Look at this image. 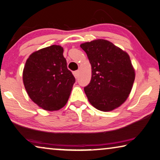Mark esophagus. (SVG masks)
<instances>
[{"label":"esophagus","instance_id":"obj_1","mask_svg":"<svg viewBox=\"0 0 160 160\" xmlns=\"http://www.w3.org/2000/svg\"><path fill=\"white\" fill-rule=\"evenodd\" d=\"M73 75L75 77V78H78V76H79V71L76 70L75 72H73Z\"/></svg>","mask_w":160,"mask_h":160}]
</instances>
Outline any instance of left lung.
Returning <instances> with one entry per match:
<instances>
[{
  "instance_id": "8db88e82",
  "label": "left lung",
  "mask_w": 160,
  "mask_h": 160,
  "mask_svg": "<svg viewBox=\"0 0 160 160\" xmlns=\"http://www.w3.org/2000/svg\"><path fill=\"white\" fill-rule=\"evenodd\" d=\"M91 64V80L84 88L98 110L110 111L127 99L135 79L128 54L111 42L97 39L80 45Z\"/></svg>"
}]
</instances>
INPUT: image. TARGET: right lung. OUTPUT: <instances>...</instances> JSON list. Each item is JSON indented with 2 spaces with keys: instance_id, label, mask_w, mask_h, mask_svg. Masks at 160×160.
Here are the masks:
<instances>
[{
  "instance_id": "right-lung-1",
  "label": "right lung",
  "mask_w": 160,
  "mask_h": 160,
  "mask_svg": "<svg viewBox=\"0 0 160 160\" xmlns=\"http://www.w3.org/2000/svg\"><path fill=\"white\" fill-rule=\"evenodd\" d=\"M23 81L30 98L51 111L65 106L75 78L67 67L62 47L52 45L31 54L23 68Z\"/></svg>"
}]
</instances>
